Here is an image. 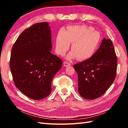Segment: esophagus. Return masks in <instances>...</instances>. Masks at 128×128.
Returning <instances> with one entry per match:
<instances>
[{
    "instance_id": "esophagus-1",
    "label": "esophagus",
    "mask_w": 128,
    "mask_h": 128,
    "mask_svg": "<svg viewBox=\"0 0 128 128\" xmlns=\"http://www.w3.org/2000/svg\"><path fill=\"white\" fill-rule=\"evenodd\" d=\"M63 64H64V66H70V64L69 63V62H64Z\"/></svg>"
}]
</instances>
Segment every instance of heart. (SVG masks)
Here are the masks:
<instances>
[{
    "instance_id": "1",
    "label": "heart",
    "mask_w": 128,
    "mask_h": 128,
    "mask_svg": "<svg viewBox=\"0 0 128 128\" xmlns=\"http://www.w3.org/2000/svg\"><path fill=\"white\" fill-rule=\"evenodd\" d=\"M101 40L98 32L87 25L70 26L66 32L60 30L55 40V51L60 56H63L72 43V52L67 56V59L77 57L79 60H85L94 55Z\"/></svg>"
}]
</instances>
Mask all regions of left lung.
Returning a JSON list of instances; mask_svg holds the SVG:
<instances>
[{
    "label": "left lung",
    "instance_id": "1",
    "mask_svg": "<svg viewBox=\"0 0 128 128\" xmlns=\"http://www.w3.org/2000/svg\"><path fill=\"white\" fill-rule=\"evenodd\" d=\"M117 66L113 43L110 39L104 38L92 57L73 66L77 73L80 95L92 100L103 95L115 79Z\"/></svg>",
    "mask_w": 128,
    "mask_h": 128
}]
</instances>
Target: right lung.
I'll return each mask as SVG.
<instances>
[{
	"label": "right lung",
	"instance_id": "add662e5",
	"mask_svg": "<svg viewBox=\"0 0 128 128\" xmlns=\"http://www.w3.org/2000/svg\"><path fill=\"white\" fill-rule=\"evenodd\" d=\"M51 49L50 27L46 22L26 29L13 45L10 63L13 80L28 98L40 100L51 92V81L62 64Z\"/></svg>",
	"mask_w": 128,
	"mask_h": 128
}]
</instances>
